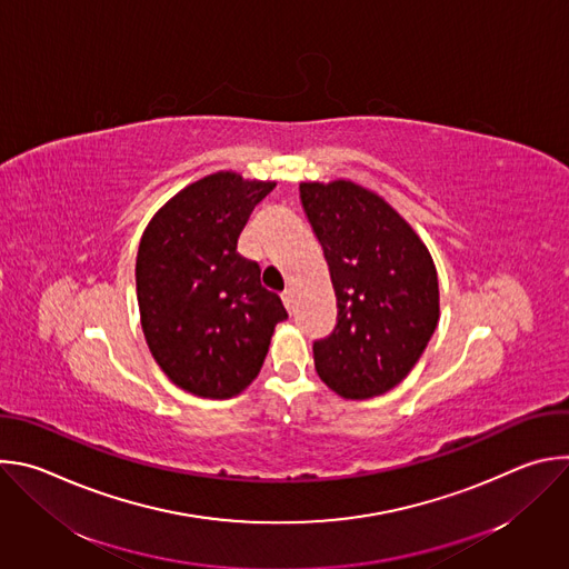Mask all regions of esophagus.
<instances>
[{
  "label": "esophagus",
  "instance_id": "1",
  "mask_svg": "<svg viewBox=\"0 0 569 569\" xmlns=\"http://www.w3.org/2000/svg\"><path fill=\"white\" fill-rule=\"evenodd\" d=\"M281 299H283V306L288 308V312H292V303H295V301H292V292L286 290V292L281 295Z\"/></svg>",
  "mask_w": 569,
  "mask_h": 569
}]
</instances>
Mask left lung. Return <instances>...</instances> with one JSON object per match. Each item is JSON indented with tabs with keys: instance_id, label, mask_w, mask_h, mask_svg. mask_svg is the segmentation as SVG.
Instances as JSON below:
<instances>
[{
	"instance_id": "8db88e82",
	"label": "left lung",
	"mask_w": 569,
	"mask_h": 569,
	"mask_svg": "<svg viewBox=\"0 0 569 569\" xmlns=\"http://www.w3.org/2000/svg\"><path fill=\"white\" fill-rule=\"evenodd\" d=\"M299 198L338 297L333 333L312 345L315 369L345 398L380 396L412 371L437 329L432 257L396 209L356 182H301Z\"/></svg>"
}]
</instances>
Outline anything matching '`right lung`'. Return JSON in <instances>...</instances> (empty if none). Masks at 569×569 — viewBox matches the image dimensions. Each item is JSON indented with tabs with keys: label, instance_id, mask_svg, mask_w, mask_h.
Here are the masks:
<instances>
[{
	"label": "right lung",
	"instance_id": "obj_1",
	"mask_svg": "<svg viewBox=\"0 0 569 569\" xmlns=\"http://www.w3.org/2000/svg\"><path fill=\"white\" fill-rule=\"evenodd\" d=\"M277 182L220 171L173 196L148 222L137 252L141 329L178 387L231 398L261 371L288 312L261 286V268L236 252L254 207Z\"/></svg>",
	"mask_w": 569,
	"mask_h": 569
}]
</instances>
